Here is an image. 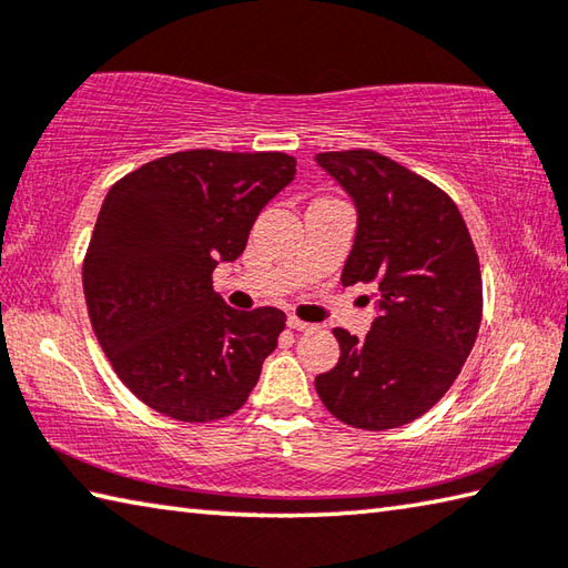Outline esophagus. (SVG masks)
Returning <instances> with one entry per match:
<instances>
[{
    "mask_svg": "<svg viewBox=\"0 0 568 568\" xmlns=\"http://www.w3.org/2000/svg\"><path fill=\"white\" fill-rule=\"evenodd\" d=\"M287 327H291V329H297V333H307V329H313V325H311V323H305V320L295 317V315L287 317Z\"/></svg>",
    "mask_w": 568,
    "mask_h": 568,
    "instance_id": "34e87169",
    "label": "esophagus"
}]
</instances>
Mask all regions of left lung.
Listing matches in <instances>:
<instances>
[{
    "label": "left lung",
    "instance_id": "obj_1",
    "mask_svg": "<svg viewBox=\"0 0 568 568\" xmlns=\"http://www.w3.org/2000/svg\"><path fill=\"white\" fill-rule=\"evenodd\" d=\"M315 161L357 205L343 285H375L379 311L363 339L333 329L339 359L315 389L349 427L409 425L445 397L477 339L479 255L457 203L402 163L369 149Z\"/></svg>",
    "mask_w": 568,
    "mask_h": 568
}]
</instances>
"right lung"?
I'll return each mask as SVG.
<instances>
[{
	"label": "right lung",
	"mask_w": 568,
	"mask_h": 568,
	"mask_svg": "<svg viewBox=\"0 0 568 568\" xmlns=\"http://www.w3.org/2000/svg\"><path fill=\"white\" fill-rule=\"evenodd\" d=\"M293 179L281 151L193 149L111 185L81 281L99 345L143 405L179 422L245 405L285 313L225 305L213 271L245 251L257 213Z\"/></svg>",
	"instance_id": "right-lung-1"
}]
</instances>
